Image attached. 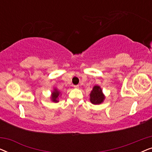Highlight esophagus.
Masks as SVG:
<instances>
[{
    "label": "esophagus",
    "instance_id": "34e87169",
    "mask_svg": "<svg viewBox=\"0 0 152 152\" xmlns=\"http://www.w3.org/2000/svg\"><path fill=\"white\" fill-rule=\"evenodd\" d=\"M74 88H79L80 87H79V85H75V86H74Z\"/></svg>",
    "mask_w": 152,
    "mask_h": 152
}]
</instances>
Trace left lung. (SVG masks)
Wrapping results in <instances>:
<instances>
[{"label": "left lung", "instance_id": "8db88e82", "mask_svg": "<svg viewBox=\"0 0 152 152\" xmlns=\"http://www.w3.org/2000/svg\"><path fill=\"white\" fill-rule=\"evenodd\" d=\"M105 99V95L102 92V89L98 85L93 86L90 93V101L93 104H100Z\"/></svg>", "mask_w": 152, "mask_h": 152}]
</instances>
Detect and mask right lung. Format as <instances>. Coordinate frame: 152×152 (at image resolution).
Masks as SVG:
<instances>
[{
    "mask_svg": "<svg viewBox=\"0 0 152 152\" xmlns=\"http://www.w3.org/2000/svg\"><path fill=\"white\" fill-rule=\"evenodd\" d=\"M61 95V92L57 88H54L53 91L51 93L50 100L53 102H59V97Z\"/></svg>",
    "mask_w": 152,
    "mask_h": 152,
    "instance_id": "obj_1",
    "label": "right lung"
}]
</instances>
